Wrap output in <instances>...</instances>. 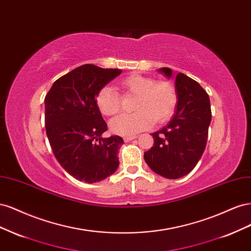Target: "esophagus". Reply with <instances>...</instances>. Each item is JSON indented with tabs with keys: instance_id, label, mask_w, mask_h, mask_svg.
Instances as JSON below:
<instances>
[{
	"instance_id": "34e87169",
	"label": "esophagus",
	"mask_w": 251,
	"mask_h": 251,
	"mask_svg": "<svg viewBox=\"0 0 251 251\" xmlns=\"http://www.w3.org/2000/svg\"><path fill=\"white\" fill-rule=\"evenodd\" d=\"M136 138H137V136H136V135H128V136H125V137H124V139H125L126 142L131 141V140L136 139Z\"/></svg>"
}]
</instances>
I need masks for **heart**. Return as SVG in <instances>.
I'll use <instances>...</instances> for the list:
<instances>
[{
  "label": "heart",
  "instance_id": "obj_1",
  "mask_svg": "<svg viewBox=\"0 0 251 251\" xmlns=\"http://www.w3.org/2000/svg\"><path fill=\"white\" fill-rule=\"evenodd\" d=\"M127 95L135 96L132 114H123L111 120V130L120 135H130L147 130L154 124L168 121L177 105V93L171 82L155 81L153 77L131 74L120 80ZM96 105L103 115L113 116L120 111L121 100L117 91L103 86L96 94Z\"/></svg>",
  "mask_w": 251,
  "mask_h": 251
}]
</instances>
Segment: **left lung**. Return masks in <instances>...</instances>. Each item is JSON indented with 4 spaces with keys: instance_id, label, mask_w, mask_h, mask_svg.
Wrapping results in <instances>:
<instances>
[{
    "instance_id": "8db88e82",
    "label": "left lung",
    "mask_w": 251,
    "mask_h": 251,
    "mask_svg": "<svg viewBox=\"0 0 251 251\" xmlns=\"http://www.w3.org/2000/svg\"><path fill=\"white\" fill-rule=\"evenodd\" d=\"M173 76L170 68L158 70ZM177 105L170 123L151 134L154 144L144 153L151 171L168 179H178L194 170L206 147L211 110L208 94L196 80L178 73L175 77Z\"/></svg>"
}]
</instances>
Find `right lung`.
<instances>
[{"label":"right lung","instance_id":"add662e5","mask_svg":"<svg viewBox=\"0 0 251 251\" xmlns=\"http://www.w3.org/2000/svg\"><path fill=\"white\" fill-rule=\"evenodd\" d=\"M123 72L87 64L54 81L45 97V126L53 154L72 177L87 183L115 173L120 136L103 138L108 130L96 105L100 88Z\"/></svg>","mask_w":251,"mask_h":251}]
</instances>
